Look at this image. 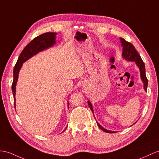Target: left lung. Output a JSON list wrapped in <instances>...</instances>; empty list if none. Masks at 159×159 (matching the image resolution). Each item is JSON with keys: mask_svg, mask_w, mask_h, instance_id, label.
Returning a JSON list of instances; mask_svg holds the SVG:
<instances>
[{"mask_svg": "<svg viewBox=\"0 0 159 159\" xmlns=\"http://www.w3.org/2000/svg\"><path fill=\"white\" fill-rule=\"evenodd\" d=\"M121 42L123 46L122 55L123 58H125L126 60H128L130 61H135V63H136L139 69H140V75H141V78L142 80V82H144V88L145 90H147V86H148V80H147V77L146 76L145 65L144 62H143L142 59H141L140 55H139L137 50H135L134 45L132 44H131L130 42L126 41L125 39H123V38H121ZM88 103L92 112L94 113V111H93L92 104L90 102V101H88ZM97 125L100 127V129H101L102 130L105 131L107 133H110V134L115 133V131H109L103 128V127L100 125L98 123H97Z\"/></svg>", "mask_w": 159, "mask_h": 159, "instance_id": "left-lung-1", "label": "left lung"}]
</instances>
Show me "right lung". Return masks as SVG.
<instances>
[{"label": "right lung", "mask_w": 159, "mask_h": 159, "mask_svg": "<svg viewBox=\"0 0 159 159\" xmlns=\"http://www.w3.org/2000/svg\"><path fill=\"white\" fill-rule=\"evenodd\" d=\"M55 35L56 33L47 32L42 34L40 36L36 37L27 45L24 49L22 50L19 55L16 64L15 65L13 69V82L12 84V92L14 97V105L15 108V89H16V84L18 79L19 71L22 66L23 63L29 59L30 57L36 55L38 52L42 51L46 48L52 46L55 43Z\"/></svg>", "instance_id": "1"}]
</instances>
